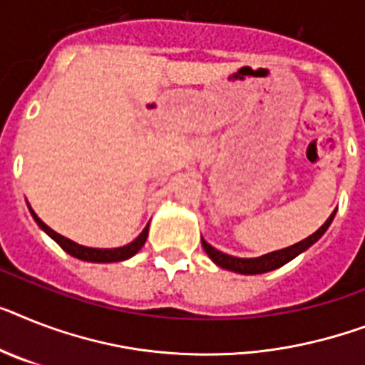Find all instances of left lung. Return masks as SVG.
<instances>
[{
	"label": "left lung",
	"instance_id": "8db88e82",
	"mask_svg": "<svg viewBox=\"0 0 365 365\" xmlns=\"http://www.w3.org/2000/svg\"><path fill=\"white\" fill-rule=\"evenodd\" d=\"M336 210H334L332 215H330V218H328L327 222H324L317 231H315V233L309 235L308 239L300 240V242L293 244V246H287V248H282V250H276V252H270V254L259 255V257H235V255H227L224 254V252L216 250L215 246H210L203 237H201V244H203L205 254L212 259V263L222 267V269L231 270V272H237V274H264V272H270V270L279 269V267H284L285 263L293 261L297 255L304 254L306 250L312 248L313 244L317 242V240L327 233V230L330 227V224H332L334 216H336Z\"/></svg>",
	"mask_w": 365,
	"mask_h": 365
}]
</instances>
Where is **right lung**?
<instances>
[{
  "label": "right lung",
  "instance_id": "right-lung-1",
  "mask_svg": "<svg viewBox=\"0 0 365 365\" xmlns=\"http://www.w3.org/2000/svg\"><path fill=\"white\" fill-rule=\"evenodd\" d=\"M29 207V205H27ZM29 212L35 218L37 225L41 227L48 237H52L59 246H61L68 255L72 257L81 259V261H87V263H117V261H125V259H130L132 255H135L143 248V244L147 240V235H149V224L145 225V230L141 231L138 237H135L132 242H128L126 246H121V248H89V246H81V244L74 242V240L67 239V237H63V235L56 233L52 227H48L37 215H35V210L29 207Z\"/></svg>",
  "mask_w": 365,
  "mask_h": 365
}]
</instances>
